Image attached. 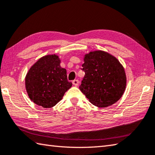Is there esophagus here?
Returning <instances> with one entry per match:
<instances>
[{"label":"esophagus","mask_w":155,"mask_h":155,"mask_svg":"<svg viewBox=\"0 0 155 155\" xmlns=\"http://www.w3.org/2000/svg\"><path fill=\"white\" fill-rule=\"evenodd\" d=\"M72 83H73L74 86L77 87L78 85V84H79V81H78V80H74L73 81H72Z\"/></svg>","instance_id":"34e87169"}]
</instances>
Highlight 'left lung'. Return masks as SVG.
I'll use <instances>...</instances> for the list:
<instances>
[{"label":"left lung","mask_w":155,"mask_h":155,"mask_svg":"<svg viewBox=\"0 0 155 155\" xmlns=\"http://www.w3.org/2000/svg\"><path fill=\"white\" fill-rule=\"evenodd\" d=\"M84 72L79 89L89 101L98 107L112 105L122 97L126 87L124 66L107 51L96 50L84 56Z\"/></svg>","instance_id":"8db88e82"}]
</instances>
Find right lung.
<instances>
[{
    "label": "right lung",
    "instance_id": "right-lung-1",
    "mask_svg": "<svg viewBox=\"0 0 155 155\" xmlns=\"http://www.w3.org/2000/svg\"><path fill=\"white\" fill-rule=\"evenodd\" d=\"M59 56L49 54L39 58L27 72L25 88L29 99L39 106L51 108L72 85L66 70L60 66Z\"/></svg>",
    "mask_w": 155,
    "mask_h": 155
}]
</instances>
